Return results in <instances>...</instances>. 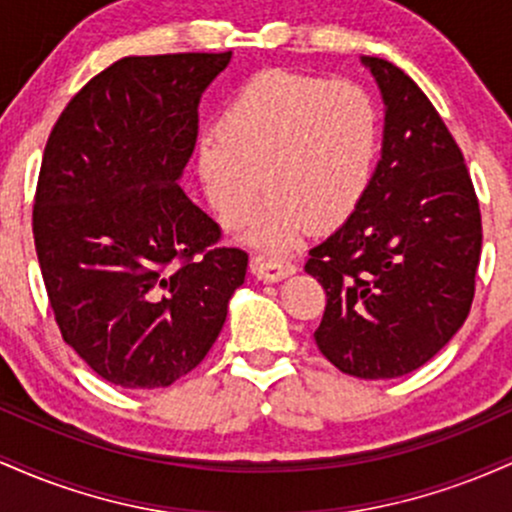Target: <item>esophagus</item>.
<instances>
[{
	"label": "esophagus",
	"mask_w": 512,
	"mask_h": 512,
	"mask_svg": "<svg viewBox=\"0 0 512 512\" xmlns=\"http://www.w3.org/2000/svg\"><path fill=\"white\" fill-rule=\"evenodd\" d=\"M250 272L260 281H281L286 276L296 272V264L281 257H267V255H252L250 257Z\"/></svg>",
	"instance_id": "34e87169"
}]
</instances>
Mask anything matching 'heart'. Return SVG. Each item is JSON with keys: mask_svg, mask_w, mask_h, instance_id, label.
Here are the masks:
<instances>
[{"mask_svg": "<svg viewBox=\"0 0 512 512\" xmlns=\"http://www.w3.org/2000/svg\"><path fill=\"white\" fill-rule=\"evenodd\" d=\"M380 110L354 81L269 69L223 105L204 129L195 166L223 223H236L267 187L272 195L243 228L245 240L284 250L305 228L339 226L358 209L375 173Z\"/></svg>", "mask_w": 512, "mask_h": 512, "instance_id": "obj_1", "label": "heart"}]
</instances>
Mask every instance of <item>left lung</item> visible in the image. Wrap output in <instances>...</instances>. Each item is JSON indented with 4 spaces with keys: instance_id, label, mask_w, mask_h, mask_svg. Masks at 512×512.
Segmentation results:
<instances>
[{
    "instance_id": "obj_1",
    "label": "left lung",
    "mask_w": 512,
    "mask_h": 512,
    "mask_svg": "<svg viewBox=\"0 0 512 512\" xmlns=\"http://www.w3.org/2000/svg\"><path fill=\"white\" fill-rule=\"evenodd\" d=\"M385 103L383 156L366 197L305 272L327 293L315 344L342 373L407 375L467 320L481 255V211L464 156L402 69L363 57Z\"/></svg>"
}]
</instances>
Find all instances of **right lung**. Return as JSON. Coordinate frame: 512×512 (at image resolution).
Wrapping results in <instances>:
<instances>
[{
	"instance_id": "1",
	"label": "right lung",
	"mask_w": 512,
	"mask_h": 512,
	"mask_svg": "<svg viewBox=\"0 0 512 512\" xmlns=\"http://www.w3.org/2000/svg\"><path fill=\"white\" fill-rule=\"evenodd\" d=\"M231 52L122 57L67 103L45 144L33 238L55 322L108 383L168 387L209 354L248 252L178 180L197 105Z\"/></svg>"
}]
</instances>
